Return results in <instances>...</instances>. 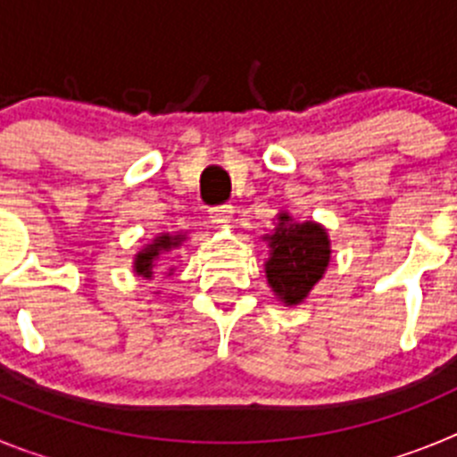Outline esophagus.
Returning <instances> with one entry per match:
<instances>
[{"label": "esophagus", "mask_w": 457, "mask_h": 457, "mask_svg": "<svg viewBox=\"0 0 457 457\" xmlns=\"http://www.w3.org/2000/svg\"><path fill=\"white\" fill-rule=\"evenodd\" d=\"M233 220V205H217L210 210V221L217 226H228Z\"/></svg>", "instance_id": "obj_1"}]
</instances>
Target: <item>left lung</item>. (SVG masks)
Masks as SVG:
<instances>
[{
  "mask_svg": "<svg viewBox=\"0 0 457 457\" xmlns=\"http://www.w3.org/2000/svg\"><path fill=\"white\" fill-rule=\"evenodd\" d=\"M270 258L265 277L270 288L286 306L306 300L329 265V236L316 221H293L288 212H278L277 228L265 236Z\"/></svg>",
  "mask_w": 457,
  "mask_h": 457,
  "instance_id": "left-lung-1",
  "label": "left lung"
}]
</instances>
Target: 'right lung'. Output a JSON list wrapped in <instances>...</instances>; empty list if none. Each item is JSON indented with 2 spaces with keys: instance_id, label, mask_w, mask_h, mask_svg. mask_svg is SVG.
<instances>
[{
  "instance_id": "obj_1",
  "label": "right lung",
  "mask_w": 457,
  "mask_h": 457,
  "mask_svg": "<svg viewBox=\"0 0 457 457\" xmlns=\"http://www.w3.org/2000/svg\"><path fill=\"white\" fill-rule=\"evenodd\" d=\"M185 240V236H171V233H160L151 245L141 249L139 253L135 256V272L144 278L153 277V270H155L157 258L162 256V253L171 252V249L180 247V242Z\"/></svg>"
}]
</instances>
